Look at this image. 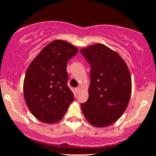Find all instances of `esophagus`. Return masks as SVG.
<instances>
[{"label": "esophagus", "mask_w": 156, "mask_h": 156, "mask_svg": "<svg viewBox=\"0 0 156 156\" xmlns=\"http://www.w3.org/2000/svg\"><path fill=\"white\" fill-rule=\"evenodd\" d=\"M75 90H76V92L78 94V93H80V91H81V87H76L75 88Z\"/></svg>", "instance_id": "esophagus-1"}]
</instances>
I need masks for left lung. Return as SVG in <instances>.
<instances>
[{
  "label": "left lung",
  "instance_id": "obj_1",
  "mask_svg": "<svg viewBox=\"0 0 156 156\" xmlns=\"http://www.w3.org/2000/svg\"><path fill=\"white\" fill-rule=\"evenodd\" d=\"M90 66L87 101L81 109L91 125L102 127L117 121L126 109L131 94V77L122 57L100 44L80 50Z\"/></svg>",
  "mask_w": 156,
  "mask_h": 156
}]
</instances>
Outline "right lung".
Listing matches in <instances>:
<instances>
[{"label": "right lung", "mask_w": 156, "mask_h": 156, "mask_svg": "<svg viewBox=\"0 0 156 156\" xmlns=\"http://www.w3.org/2000/svg\"><path fill=\"white\" fill-rule=\"evenodd\" d=\"M78 52L73 45L56 40L31 62L24 80V97L33 115L44 123L62 119L74 100L68 85L67 62Z\"/></svg>", "instance_id": "add662e5"}]
</instances>
